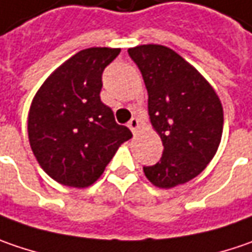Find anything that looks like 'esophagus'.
Instances as JSON below:
<instances>
[{"label": "esophagus", "mask_w": 252, "mask_h": 252, "mask_svg": "<svg viewBox=\"0 0 252 252\" xmlns=\"http://www.w3.org/2000/svg\"><path fill=\"white\" fill-rule=\"evenodd\" d=\"M128 128H129V129L132 131V134L135 135L138 132V129H139V121H138L137 118H132V120L128 123Z\"/></svg>", "instance_id": "34e87169"}]
</instances>
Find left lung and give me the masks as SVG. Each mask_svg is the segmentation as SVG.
Returning <instances> with one entry per match:
<instances>
[{
	"mask_svg": "<svg viewBox=\"0 0 252 252\" xmlns=\"http://www.w3.org/2000/svg\"><path fill=\"white\" fill-rule=\"evenodd\" d=\"M128 53L142 73L152 128L163 144L162 158L144 166L159 189L191 181L216 155L223 135V105L213 86L175 50L139 45Z\"/></svg>",
	"mask_w": 252,
	"mask_h": 252,
	"instance_id": "obj_1",
	"label": "left lung"
}]
</instances>
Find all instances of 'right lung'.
<instances>
[{"label": "right lung", "mask_w": 252, "mask_h": 252, "mask_svg": "<svg viewBox=\"0 0 252 252\" xmlns=\"http://www.w3.org/2000/svg\"><path fill=\"white\" fill-rule=\"evenodd\" d=\"M120 52V48L77 52L50 73L31 103V149L39 166L64 186H92L121 144L132 138L100 100L103 70Z\"/></svg>", "instance_id": "1"}]
</instances>
